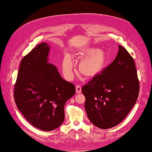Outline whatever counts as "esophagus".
<instances>
[{
  "label": "esophagus",
  "mask_w": 152,
  "mask_h": 152,
  "mask_svg": "<svg viewBox=\"0 0 152 152\" xmlns=\"http://www.w3.org/2000/svg\"><path fill=\"white\" fill-rule=\"evenodd\" d=\"M82 91V87L80 84H78L76 86V93H80Z\"/></svg>",
  "instance_id": "1"
}]
</instances>
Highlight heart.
Returning <instances> with one entry per match:
<instances>
[{"label":"heart","mask_w":152,"mask_h":152,"mask_svg":"<svg viewBox=\"0 0 152 152\" xmlns=\"http://www.w3.org/2000/svg\"><path fill=\"white\" fill-rule=\"evenodd\" d=\"M105 63V55L103 52H96L82 59L79 65V70L83 75L92 76L102 70ZM63 72L68 78L73 75V63L70 56H66L63 63Z\"/></svg>","instance_id":"obj_1"}]
</instances>
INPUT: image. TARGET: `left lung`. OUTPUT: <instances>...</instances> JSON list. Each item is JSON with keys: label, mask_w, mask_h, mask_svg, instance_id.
Instances as JSON below:
<instances>
[{"label": "left lung", "mask_w": 152, "mask_h": 152, "mask_svg": "<svg viewBox=\"0 0 152 152\" xmlns=\"http://www.w3.org/2000/svg\"><path fill=\"white\" fill-rule=\"evenodd\" d=\"M139 91L134 59L125 48L118 45L114 61L82 87L87 117L103 129L116 126L134 107Z\"/></svg>", "instance_id": "1"}]
</instances>
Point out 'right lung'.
<instances>
[{
  "instance_id": "obj_1",
  "label": "right lung",
  "mask_w": 152,
  "mask_h": 152,
  "mask_svg": "<svg viewBox=\"0 0 152 152\" xmlns=\"http://www.w3.org/2000/svg\"><path fill=\"white\" fill-rule=\"evenodd\" d=\"M49 51V45L42 43L24 56L14 88L18 109L32 126L44 131L61 125L64 106L75 93L74 84L48 63Z\"/></svg>"
}]
</instances>
